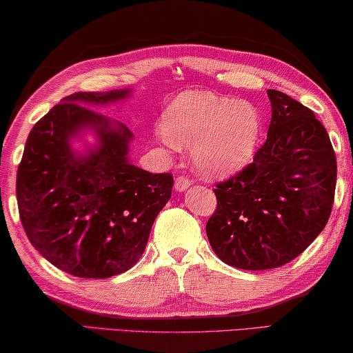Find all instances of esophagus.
I'll return each instance as SVG.
<instances>
[{"instance_id": "1", "label": "esophagus", "mask_w": 353, "mask_h": 353, "mask_svg": "<svg viewBox=\"0 0 353 353\" xmlns=\"http://www.w3.org/2000/svg\"><path fill=\"white\" fill-rule=\"evenodd\" d=\"M192 183V179H190V176H185V174H181V176H177L176 177V188L179 192H183L185 190V188L190 185Z\"/></svg>"}]
</instances>
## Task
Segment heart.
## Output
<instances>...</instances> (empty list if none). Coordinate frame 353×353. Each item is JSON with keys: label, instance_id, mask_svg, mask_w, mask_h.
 Returning <instances> with one entry per match:
<instances>
[{"label": "heart", "instance_id": "1", "mask_svg": "<svg viewBox=\"0 0 353 353\" xmlns=\"http://www.w3.org/2000/svg\"><path fill=\"white\" fill-rule=\"evenodd\" d=\"M254 104L209 92H183L165 114L166 143L193 145L194 165L206 176H228L254 159L261 138Z\"/></svg>", "mask_w": 353, "mask_h": 353}]
</instances>
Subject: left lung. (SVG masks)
Segmentation results:
<instances>
[{
    "label": "left lung",
    "instance_id": "1",
    "mask_svg": "<svg viewBox=\"0 0 353 353\" xmlns=\"http://www.w3.org/2000/svg\"><path fill=\"white\" fill-rule=\"evenodd\" d=\"M268 138L243 170L215 183L206 223L215 255L239 270L287 265L327 225L334 203L336 155L325 126L288 94L268 90Z\"/></svg>",
    "mask_w": 353,
    "mask_h": 353
}]
</instances>
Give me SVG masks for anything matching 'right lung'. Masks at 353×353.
<instances>
[{
    "label": "right lung",
    "mask_w": 353,
    "mask_h": 353,
    "mask_svg": "<svg viewBox=\"0 0 353 353\" xmlns=\"http://www.w3.org/2000/svg\"><path fill=\"white\" fill-rule=\"evenodd\" d=\"M126 93H72L36 122L26 139L15 187L20 220L34 249L71 276L108 279L134 266L171 198V172L152 174L130 165L131 131L83 106ZM83 124L95 126L102 145L77 159L67 139Z\"/></svg>",
    "instance_id": "add662e5"
}]
</instances>
